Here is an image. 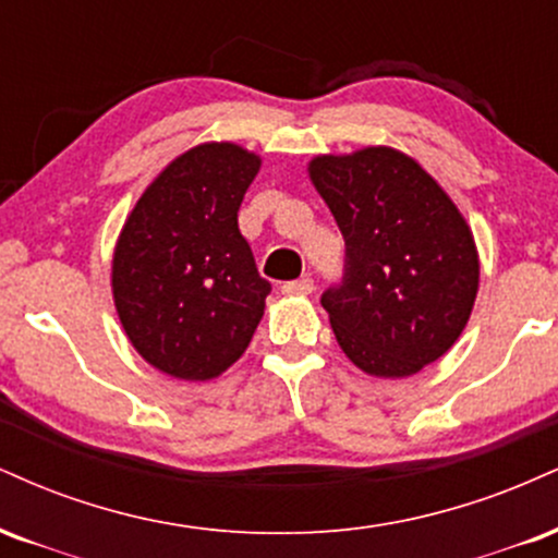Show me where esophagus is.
I'll return each instance as SVG.
<instances>
[{"label": "esophagus", "instance_id": "obj_1", "mask_svg": "<svg viewBox=\"0 0 558 558\" xmlns=\"http://www.w3.org/2000/svg\"><path fill=\"white\" fill-rule=\"evenodd\" d=\"M313 290H316V284H313L311 277L284 281V284H281V292L284 294H311Z\"/></svg>", "mask_w": 558, "mask_h": 558}]
</instances>
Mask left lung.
Masks as SVG:
<instances>
[{"instance_id":"1","label":"left lung","mask_w":558,"mask_h":558,"mask_svg":"<svg viewBox=\"0 0 558 558\" xmlns=\"http://www.w3.org/2000/svg\"><path fill=\"white\" fill-rule=\"evenodd\" d=\"M311 180L344 238V274L320 294L360 371L404 378L457 342L477 294L468 221L417 161L395 148L318 156Z\"/></svg>"}]
</instances>
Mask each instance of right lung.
Listing matches in <instances>:
<instances>
[{
  "instance_id": "1",
  "label": "right lung",
  "mask_w": 558,
  "mask_h": 558,
  "mask_svg": "<svg viewBox=\"0 0 558 558\" xmlns=\"http://www.w3.org/2000/svg\"><path fill=\"white\" fill-rule=\"evenodd\" d=\"M258 169V156L234 143H203L169 163L124 221L114 305L130 342L161 373L216 378L264 318L271 284L238 227Z\"/></svg>"
}]
</instances>
